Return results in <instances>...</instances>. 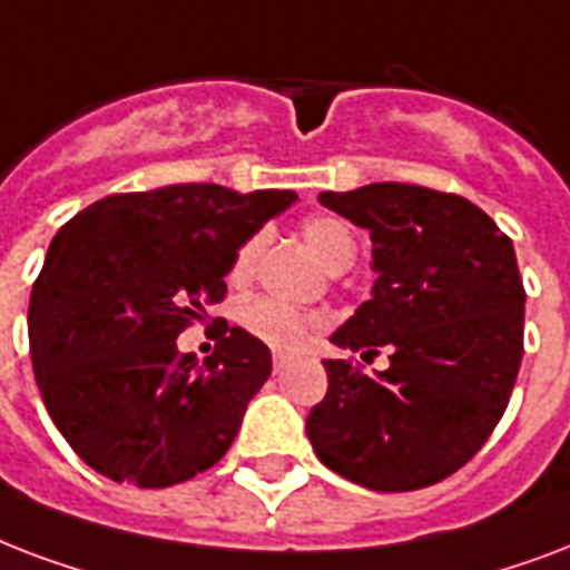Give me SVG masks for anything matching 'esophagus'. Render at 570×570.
I'll list each match as a JSON object with an SVG mask.
<instances>
[{"instance_id":"obj_1","label":"esophagus","mask_w":570,"mask_h":570,"mask_svg":"<svg viewBox=\"0 0 570 570\" xmlns=\"http://www.w3.org/2000/svg\"><path fill=\"white\" fill-rule=\"evenodd\" d=\"M285 365H288V356H285V354H273V372L282 374V372H285Z\"/></svg>"}]
</instances>
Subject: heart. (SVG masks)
I'll use <instances>...</instances> for the list:
<instances>
[{
  "instance_id": "b5f03b06",
  "label": "heart",
  "mask_w": 570,
  "mask_h": 570,
  "mask_svg": "<svg viewBox=\"0 0 570 570\" xmlns=\"http://www.w3.org/2000/svg\"><path fill=\"white\" fill-rule=\"evenodd\" d=\"M303 237H306L308 249L324 262L326 271H347L356 258V240L351 235V228L338 219H330V216H315L303 225ZM264 237L255 235L249 237L235 255V264H232V276L237 282H244L253 276L255 264H258V255H262ZM237 321L244 326L246 333L264 342V345L276 347V351H291L303 342V335L317 324L315 315H303L297 308L285 306L279 299L271 297H255L249 303L240 306L237 312Z\"/></svg>"
}]
</instances>
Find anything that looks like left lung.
<instances>
[{"label":"left lung","mask_w":570,"mask_h":570,"mask_svg":"<svg viewBox=\"0 0 570 570\" xmlns=\"http://www.w3.org/2000/svg\"><path fill=\"white\" fill-rule=\"evenodd\" d=\"M372 235V299L330 342L383 372L324 360L326 395L308 410L312 449L372 491H419L473 458L505 413L523 356L514 246L482 207L413 184L321 193Z\"/></svg>","instance_id":"left-lung-1"}]
</instances>
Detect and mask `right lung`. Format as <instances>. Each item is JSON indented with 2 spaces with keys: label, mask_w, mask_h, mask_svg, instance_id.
Returning <instances> with one entry per match:
<instances>
[{
  "label": "right lung",
  "mask_w": 570,
  "mask_h": 570,
  "mask_svg": "<svg viewBox=\"0 0 570 570\" xmlns=\"http://www.w3.org/2000/svg\"><path fill=\"white\" fill-rule=\"evenodd\" d=\"M294 202L291 189L171 184L106 196L61 225L29 299V345L47 413L91 470L169 488L228 452L271 351L225 326L198 363L175 338L225 297L237 249Z\"/></svg>",
  "instance_id": "1"
}]
</instances>
